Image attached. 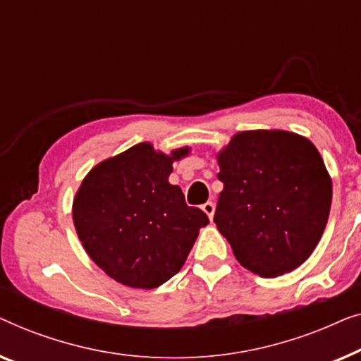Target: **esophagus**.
Here are the masks:
<instances>
[{"label":"esophagus","mask_w":361,"mask_h":361,"mask_svg":"<svg viewBox=\"0 0 361 361\" xmlns=\"http://www.w3.org/2000/svg\"><path fill=\"white\" fill-rule=\"evenodd\" d=\"M214 202L212 201H207V202H204V204H202V211L206 212L207 216H209V219H212V216H214Z\"/></svg>","instance_id":"esophagus-1"}]
</instances>
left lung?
Returning a JSON list of instances; mask_svg holds the SVG:
<instances>
[{
  "mask_svg": "<svg viewBox=\"0 0 361 361\" xmlns=\"http://www.w3.org/2000/svg\"><path fill=\"white\" fill-rule=\"evenodd\" d=\"M214 222L238 263L263 278L302 265L321 240L332 181L316 147L286 130H245L217 155Z\"/></svg>",
  "mask_w": 361,
  "mask_h": 361,
  "instance_id": "1",
  "label": "left lung"
}]
</instances>
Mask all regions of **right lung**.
<instances>
[{
	"label": "right lung",
	"instance_id": "1",
	"mask_svg": "<svg viewBox=\"0 0 361 361\" xmlns=\"http://www.w3.org/2000/svg\"><path fill=\"white\" fill-rule=\"evenodd\" d=\"M149 142L101 161L73 200V224L85 250L106 275L130 288L152 289L181 270L207 216L170 185L173 161Z\"/></svg>",
	"mask_w": 361,
	"mask_h": 361
}]
</instances>
